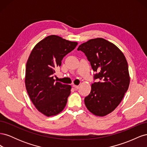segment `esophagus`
Segmentation results:
<instances>
[{
    "mask_svg": "<svg viewBox=\"0 0 147 147\" xmlns=\"http://www.w3.org/2000/svg\"><path fill=\"white\" fill-rule=\"evenodd\" d=\"M73 87L75 89V90H78V89L80 88V86H79L75 85V84H74V85H73Z\"/></svg>",
    "mask_w": 147,
    "mask_h": 147,
    "instance_id": "obj_1",
    "label": "esophagus"
}]
</instances>
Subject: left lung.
<instances>
[{
  "mask_svg": "<svg viewBox=\"0 0 147 147\" xmlns=\"http://www.w3.org/2000/svg\"><path fill=\"white\" fill-rule=\"evenodd\" d=\"M81 50L97 72L91 90L84 104L96 116L104 117L112 112L121 102L130 83L128 65L123 52L112 42L102 38L89 40L81 44Z\"/></svg>",
  "mask_w": 147,
  "mask_h": 147,
  "instance_id": "left-lung-1",
  "label": "left lung"
}]
</instances>
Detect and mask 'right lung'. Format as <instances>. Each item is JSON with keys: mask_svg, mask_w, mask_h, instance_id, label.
Wrapping results in <instances>:
<instances>
[{"mask_svg": "<svg viewBox=\"0 0 147 147\" xmlns=\"http://www.w3.org/2000/svg\"><path fill=\"white\" fill-rule=\"evenodd\" d=\"M77 45L57 35H49L35 45L29 56L26 90L35 108L47 117L59 114L66 105L71 86L55 82L53 77L63 57Z\"/></svg>", "mask_w": 147, "mask_h": 147, "instance_id": "1", "label": "right lung"}]
</instances>
